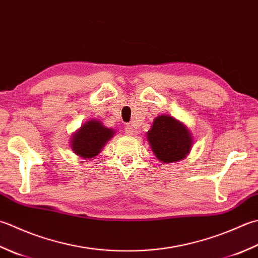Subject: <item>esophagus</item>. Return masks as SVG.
Segmentation results:
<instances>
[{"label":"esophagus","instance_id":"obj_1","mask_svg":"<svg viewBox=\"0 0 258 258\" xmlns=\"http://www.w3.org/2000/svg\"><path fill=\"white\" fill-rule=\"evenodd\" d=\"M125 134L128 135V136L134 134V130H133L132 126H130V125L126 126V127H125Z\"/></svg>","mask_w":258,"mask_h":258}]
</instances>
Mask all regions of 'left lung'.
Returning a JSON list of instances; mask_svg holds the SVG:
<instances>
[{
	"label": "left lung",
	"instance_id": "obj_1",
	"mask_svg": "<svg viewBox=\"0 0 258 258\" xmlns=\"http://www.w3.org/2000/svg\"><path fill=\"white\" fill-rule=\"evenodd\" d=\"M146 139L155 158L163 163L183 160L194 145L192 134L186 125L165 114L154 118Z\"/></svg>",
	"mask_w": 258,
	"mask_h": 258
}]
</instances>
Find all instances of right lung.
Masks as SVG:
<instances>
[{
  "label": "right lung",
  "mask_w": 258,
  "mask_h": 258,
  "mask_svg": "<svg viewBox=\"0 0 258 258\" xmlns=\"http://www.w3.org/2000/svg\"><path fill=\"white\" fill-rule=\"evenodd\" d=\"M114 134L115 131L105 126L102 120L89 119L72 135L70 149L79 158L92 159L100 153Z\"/></svg>",
  "instance_id": "obj_1"
}]
</instances>
